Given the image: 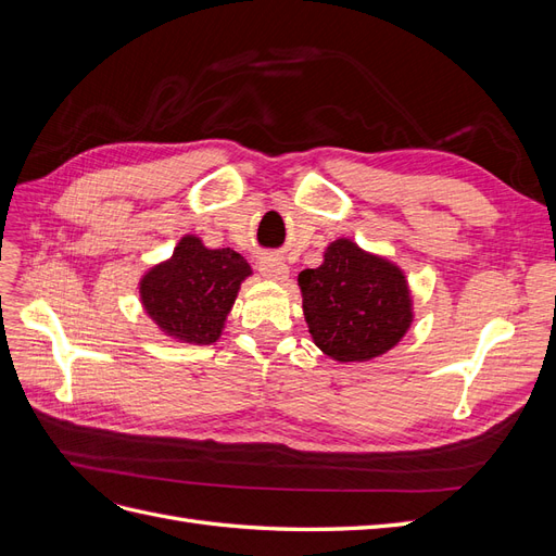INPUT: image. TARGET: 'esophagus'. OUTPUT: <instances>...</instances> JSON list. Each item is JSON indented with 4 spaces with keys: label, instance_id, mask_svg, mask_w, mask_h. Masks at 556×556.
Here are the masks:
<instances>
[{
    "label": "esophagus",
    "instance_id": "obj_1",
    "mask_svg": "<svg viewBox=\"0 0 556 556\" xmlns=\"http://www.w3.org/2000/svg\"><path fill=\"white\" fill-rule=\"evenodd\" d=\"M260 274H262L264 278H268V280L282 282V280H288L290 268H288V264H285L282 260L268 255V257H262V260H260Z\"/></svg>",
    "mask_w": 556,
    "mask_h": 556
}]
</instances>
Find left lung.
I'll return each instance as SVG.
<instances>
[{"label": "left lung", "instance_id": "left-lung-1", "mask_svg": "<svg viewBox=\"0 0 556 556\" xmlns=\"http://www.w3.org/2000/svg\"><path fill=\"white\" fill-rule=\"evenodd\" d=\"M315 345L339 362H364L399 343L410 327V296L396 266L339 239L317 268L299 274Z\"/></svg>", "mask_w": 556, "mask_h": 556}]
</instances>
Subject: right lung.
Segmentation results:
<instances>
[{"label":"right lung","instance_id":"1","mask_svg":"<svg viewBox=\"0 0 556 556\" xmlns=\"http://www.w3.org/2000/svg\"><path fill=\"white\" fill-rule=\"evenodd\" d=\"M248 262L231 248L208 250L197 237H185L169 262L141 280L146 313L178 341L211 345L223 331Z\"/></svg>","mask_w":556,"mask_h":556}]
</instances>
